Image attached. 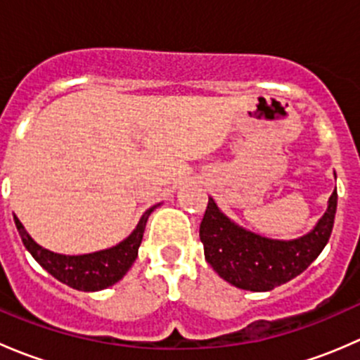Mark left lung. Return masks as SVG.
Instances as JSON below:
<instances>
[{"instance_id":"1","label":"left lung","mask_w":360,"mask_h":360,"mask_svg":"<svg viewBox=\"0 0 360 360\" xmlns=\"http://www.w3.org/2000/svg\"><path fill=\"white\" fill-rule=\"evenodd\" d=\"M336 205L335 190L314 230L294 240H277L242 228L209 198L200 223L207 263L235 288L254 292L271 291L303 274L317 259L331 237Z\"/></svg>"}]
</instances>
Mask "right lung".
Wrapping results in <instances>:
<instances>
[{"instance_id":"right-lung-1","label":"right lung","mask_w":360,"mask_h":360,"mask_svg":"<svg viewBox=\"0 0 360 360\" xmlns=\"http://www.w3.org/2000/svg\"><path fill=\"white\" fill-rule=\"evenodd\" d=\"M158 205L150 207L141 216L137 226L134 228V231L125 240L112 245L110 249L78 254V256L57 254L41 248V245L32 240V237L25 231L22 223L17 217H13V219H15V226L19 230L25 249L52 277H56L57 281L69 285V288L76 289V291L96 292L122 281L123 275L129 271V268L132 266L137 257V250H139L141 240H143L148 217Z\"/></svg>"}]
</instances>
